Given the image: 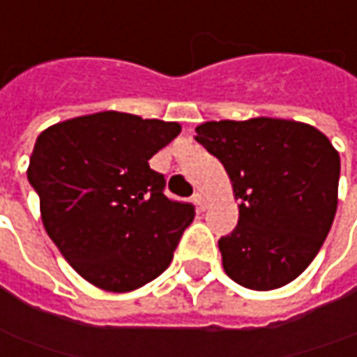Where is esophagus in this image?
Wrapping results in <instances>:
<instances>
[{
	"instance_id": "1",
	"label": "esophagus",
	"mask_w": 357,
	"mask_h": 357,
	"mask_svg": "<svg viewBox=\"0 0 357 357\" xmlns=\"http://www.w3.org/2000/svg\"><path fill=\"white\" fill-rule=\"evenodd\" d=\"M193 203H195V205H197V209H205V207H207V199H205V195H203V193H195V195H193Z\"/></svg>"
}]
</instances>
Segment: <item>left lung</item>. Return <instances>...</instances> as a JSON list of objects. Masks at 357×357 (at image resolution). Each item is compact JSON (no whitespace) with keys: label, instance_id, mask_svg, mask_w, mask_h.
<instances>
[{"label":"left lung","instance_id":"obj_1","mask_svg":"<svg viewBox=\"0 0 357 357\" xmlns=\"http://www.w3.org/2000/svg\"><path fill=\"white\" fill-rule=\"evenodd\" d=\"M195 132L241 202L237 227L219 239L225 273L251 290L292 282L318 255L336 215V148L310 124L282 118L205 122Z\"/></svg>","mask_w":357,"mask_h":357}]
</instances>
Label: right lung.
I'll return each mask as SVG.
<instances>
[{
	"label": "right lung",
	"instance_id": "obj_1",
	"mask_svg": "<svg viewBox=\"0 0 357 357\" xmlns=\"http://www.w3.org/2000/svg\"><path fill=\"white\" fill-rule=\"evenodd\" d=\"M179 132L178 122L106 110L39 134L27 179L45 231L94 287L130 292L172 263L195 209L167 199L166 179L148 160Z\"/></svg>",
	"mask_w": 357,
	"mask_h": 357
}]
</instances>
